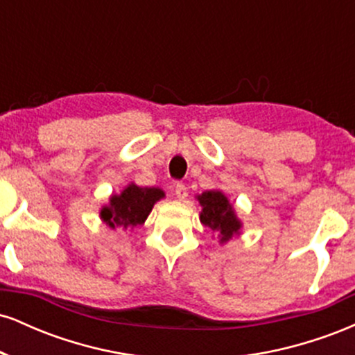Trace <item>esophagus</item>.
Masks as SVG:
<instances>
[{"instance_id": "esophagus-1", "label": "esophagus", "mask_w": 355, "mask_h": 355, "mask_svg": "<svg viewBox=\"0 0 355 355\" xmlns=\"http://www.w3.org/2000/svg\"><path fill=\"white\" fill-rule=\"evenodd\" d=\"M175 195H177L178 200H185L187 195H189V190H187V187L182 185V183H177V187H175Z\"/></svg>"}]
</instances>
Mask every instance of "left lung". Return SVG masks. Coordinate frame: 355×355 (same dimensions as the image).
<instances>
[{
  "mask_svg": "<svg viewBox=\"0 0 355 355\" xmlns=\"http://www.w3.org/2000/svg\"><path fill=\"white\" fill-rule=\"evenodd\" d=\"M197 200L202 207L200 222L217 235L220 245L242 234V220L237 217L234 205L222 190H205L197 195Z\"/></svg>",
  "mask_w": 355,
  "mask_h": 355,
  "instance_id": "obj_1",
  "label": "left lung"
}]
</instances>
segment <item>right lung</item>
Masks as SVG:
<instances>
[{"mask_svg": "<svg viewBox=\"0 0 355 355\" xmlns=\"http://www.w3.org/2000/svg\"><path fill=\"white\" fill-rule=\"evenodd\" d=\"M165 198V191L158 187H138L128 183L120 193H113L108 203L100 209L101 222L110 229L133 230L137 225H144L150 211L158 200Z\"/></svg>", "mask_w": 355, "mask_h": 355, "instance_id": "add662e5", "label": "right lung"}]
</instances>
